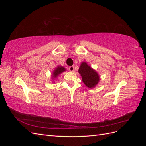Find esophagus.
<instances>
[{"mask_svg":"<svg viewBox=\"0 0 146 146\" xmlns=\"http://www.w3.org/2000/svg\"><path fill=\"white\" fill-rule=\"evenodd\" d=\"M69 70H70V72H72V71H74V67L73 66H69Z\"/></svg>","mask_w":146,"mask_h":146,"instance_id":"obj_1","label":"esophagus"}]
</instances>
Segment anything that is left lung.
Listing matches in <instances>:
<instances>
[{"instance_id": "left-lung-1", "label": "left lung", "mask_w": 146, "mask_h": 146, "mask_svg": "<svg viewBox=\"0 0 146 146\" xmlns=\"http://www.w3.org/2000/svg\"><path fill=\"white\" fill-rule=\"evenodd\" d=\"M78 72L82 77L83 82L88 88H94L99 81L98 74L88 66L86 63L83 62L81 64L78 69Z\"/></svg>"}]
</instances>
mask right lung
<instances>
[{"mask_svg":"<svg viewBox=\"0 0 146 146\" xmlns=\"http://www.w3.org/2000/svg\"><path fill=\"white\" fill-rule=\"evenodd\" d=\"M65 68H64L62 66H58V68L56 69H55V70L53 72V77L54 78H56L57 76H58L59 74H60L61 73H62L63 72H64L65 70Z\"/></svg>","mask_w":146,"mask_h":146,"instance_id":"obj_1","label":"right lung"}]
</instances>
